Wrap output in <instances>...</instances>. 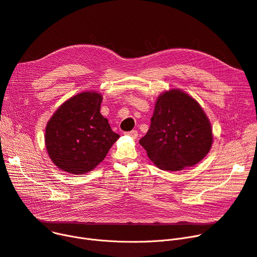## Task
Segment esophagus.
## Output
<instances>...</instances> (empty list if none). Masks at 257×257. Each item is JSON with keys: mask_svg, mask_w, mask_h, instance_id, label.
<instances>
[{"mask_svg": "<svg viewBox=\"0 0 257 257\" xmlns=\"http://www.w3.org/2000/svg\"><path fill=\"white\" fill-rule=\"evenodd\" d=\"M126 134L127 136H129V137H131L132 139H138V137H139V133H138V131H136V130H132V131H129V132H126Z\"/></svg>", "mask_w": 257, "mask_h": 257, "instance_id": "34e87169", "label": "esophagus"}]
</instances>
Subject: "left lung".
<instances>
[{
    "label": "left lung",
    "mask_w": 257,
    "mask_h": 257,
    "mask_svg": "<svg viewBox=\"0 0 257 257\" xmlns=\"http://www.w3.org/2000/svg\"><path fill=\"white\" fill-rule=\"evenodd\" d=\"M212 142L211 125L203 108L179 88L159 94L151 126L140 140L152 163L171 172L200 163L210 151Z\"/></svg>",
    "instance_id": "1"
}]
</instances>
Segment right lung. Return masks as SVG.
<instances>
[{
  "instance_id": "1",
  "label": "right lung",
  "mask_w": 257,
  "mask_h": 257,
  "mask_svg": "<svg viewBox=\"0 0 257 257\" xmlns=\"http://www.w3.org/2000/svg\"><path fill=\"white\" fill-rule=\"evenodd\" d=\"M102 94L82 91L59 106L47 123L49 157L61 171L81 175L104 160L119 136L100 113Z\"/></svg>"
}]
</instances>
